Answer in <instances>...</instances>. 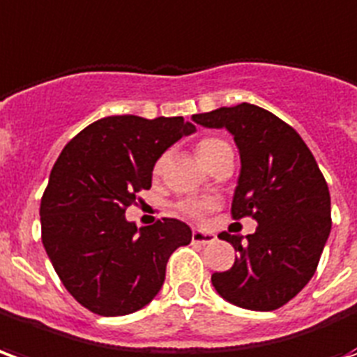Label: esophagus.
Wrapping results in <instances>:
<instances>
[{
	"mask_svg": "<svg viewBox=\"0 0 357 357\" xmlns=\"http://www.w3.org/2000/svg\"><path fill=\"white\" fill-rule=\"evenodd\" d=\"M213 239H215V234L204 232V230H194L192 232V241H196V243H211Z\"/></svg>",
	"mask_w": 357,
	"mask_h": 357,
	"instance_id": "34e87169",
	"label": "esophagus"
}]
</instances>
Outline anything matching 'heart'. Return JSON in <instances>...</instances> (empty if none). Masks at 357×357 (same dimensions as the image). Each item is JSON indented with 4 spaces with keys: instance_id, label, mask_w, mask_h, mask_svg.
Here are the masks:
<instances>
[{
    "instance_id": "1",
    "label": "heart",
    "mask_w": 357,
    "mask_h": 357,
    "mask_svg": "<svg viewBox=\"0 0 357 357\" xmlns=\"http://www.w3.org/2000/svg\"><path fill=\"white\" fill-rule=\"evenodd\" d=\"M228 144H226L225 140L220 139H204L199 144H197V158L204 161L205 165L209 163L215 155H217L222 148H226ZM161 169H163V160H160L158 163H155V175H160ZM182 211L186 213V215H190V217H202L204 215V211L207 209V204H197V202H184V204L181 205Z\"/></svg>"
}]
</instances>
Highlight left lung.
<instances>
[{
	"instance_id": "8db88e82",
	"label": "left lung",
	"mask_w": 357,
	"mask_h": 357,
	"mask_svg": "<svg viewBox=\"0 0 357 357\" xmlns=\"http://www.w3.org/2000/svg\"><path fill=\"white\" fill-rule=\"evenodd\" d=\"M192 119L234 137L241 169L232 215L259 222L247 241L218 236L239 255L230 270L211 275L213 287L239 308L275 310L310 282L324 253L331 232L327 182L298 132L261 106H222Z\"/></svg>"
}]
</instances>
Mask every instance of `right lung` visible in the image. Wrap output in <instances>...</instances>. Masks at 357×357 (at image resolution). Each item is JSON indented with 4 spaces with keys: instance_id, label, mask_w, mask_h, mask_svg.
<instances>
[{
    "instance_id": "1",
    "label": "right lung",
    "mask_w": 357,
    "mask_h": 357,
    "mask_svg": "<svg viewBox=\"0 0 357 357\" xmlns=\"http://www.w3.org/2000/svg\"><path fill=\"white\" fill-rule=\"evenodd\" d=\"M196 132L184 118L108 116L64 146L41 197V241L64 287L98 316L144 308L192 230L176 218L137 228L125 209L150 190L163 152Z\"/></svg>"
}]
</instances>
